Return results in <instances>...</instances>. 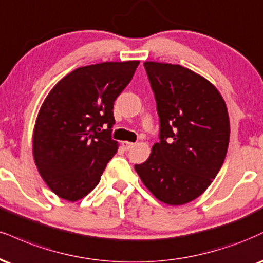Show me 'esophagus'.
I'll return each instance as SVG.
<instances>
[{
	"instance_id": "obj_1",
	"label": "esophagus",
	"mask_w": 263,
	"mask_h": 263,
	"mask_svg": "<svg viewBox=\"0 0 263 263\" xmlns=\"http://www.w3.org/2000/svg\"><path fill=\"white\" fill-rule=\"evenodd\" d=\"M121 144H122V148H123V149H125V151L131 149V148L135 145V143H132V142H128V141H122Z\"/></svg>"
}]
</instances>
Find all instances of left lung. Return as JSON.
Listing matches in <instances>:
<instances>
[{
	"mask_svg": "<svg viewBox=\"0 0 263 263\" xmlns=\"http://www.w3.org/2000/svg\"><path fill=\"white\" fill-rule=\"evenodd\" d=\"M143 65L157 100L160 141L135 169L160 202L189 203L208 189L226 159L230 135L226 101L190 68L156 61Z\"/></svg>",
	"mask_w": 263,
	"mask_h": 263,
	"instance_id": "1",
	"label": "left lung"
}]
</instances>
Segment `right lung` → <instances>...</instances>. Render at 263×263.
Listing matches in <instances>:
<instances>
[{"instance_id":"1","label":"right lung","mask_w":263,"mask_h":263,"mask_svg":"<svg viewBox=\"0 0 263 263\" xmlns=\"http://www.w3.org/2000/svg\"><path fill=\"white\" fill-rule=\"evenodd\" d=\"M138 65L101 62L76 68L47 94L34 126L33 157L41 178L60 198L76 202L99 183L119 148L111 140L114 101Z\"/></svg>"}]
</instances>
